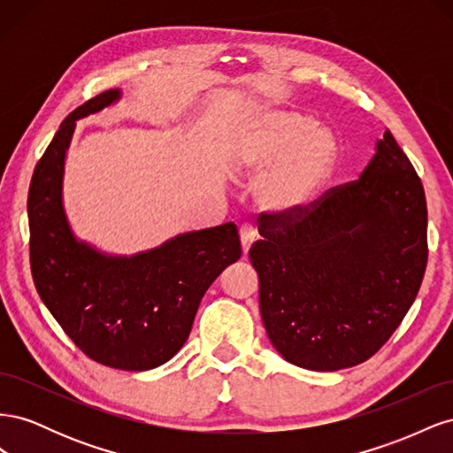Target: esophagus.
Listing matches in <instances>:
<instances>
[{"label": "esophagus", "instance_id": "34e87169", "mask_svg": "<svg viewBox=\"0 0 453 453\" xmlns=\"http://www.w3.org/2000/svg\"><path fill=\"white\" fill-rule=\"evenodd\" d=\"M240 242H242V251H243V255H248V253H250V248H251L253 242H255V230H253V226L243 225V226L240 228Z\"/></svg>", "mask_w": 453, "mask_h": 453}]
</instances>
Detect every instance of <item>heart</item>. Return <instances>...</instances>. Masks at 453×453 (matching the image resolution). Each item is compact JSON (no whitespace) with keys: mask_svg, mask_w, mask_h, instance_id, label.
I'll return each mask as SVG.
<instances>
[{"mask_svg":"<svg viewBox=\"0 0 453 453\" xmlns=\"http://www.w3.org/2000/svg\"><path fill=\"white\" fill-rule=\"evenodd\" d=\"M295 111L266 109L240 168L260 175L258 205L273 215H300L310 210L336 166L338 149L331 132Z\"/></svg>","mask_w":453,"mask_h":453,"instance_id":"1","label":"heart"}]
</instances>
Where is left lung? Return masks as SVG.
Here are the masks:
<instances>
[{"label":"left lung","instance_id":"8db88e82","mask_svg":"<svg viewBox=\"0 0 453 453\" xmlns=\"http://www.w3.org/2000/svg\"><path fill=\"white\" fill-rule=\"evenodd\" d=\"M250 250L266 334L285 361L334 372L386 344L427 266V203L389 130L357 181L300 215L265 213Z\"/></svg>","mask_w":453,"mask_h":453}]
</instances>
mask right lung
Returning a JSON list of instances; mask_svg holds the SVG:
<instances>
[{
	"instance_id": "add662e5",
	"label": "right lung",
	"mask_w": 453,
	"mask_h": 453,
	"mask_svg": "<svg viewBox=\"0 0 453 453\" xmlns=\"http://www.w3.org/2000/svg\"><path fill=\"white\" fill-rule=\"evenodd\" d=\"M120 100L107 90L64 119L34 170L28 193L35 289L75 346L96 363L150 370L183 348L200 300L242 257L234 223L175 236L135 255H107L77 240L62 180L75 122Z\"/></svg>"
}]
</instances>
